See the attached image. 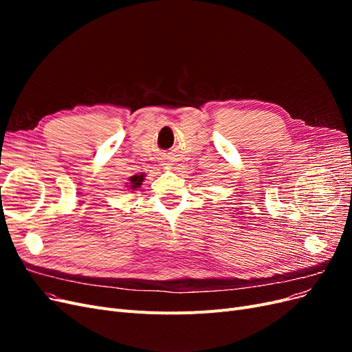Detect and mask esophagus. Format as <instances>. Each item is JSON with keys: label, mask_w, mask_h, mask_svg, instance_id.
<instances>
[{"label": "esophagus", "mask_w": 352, "mask_h": 352, "mask_svg": "<svg viewBox=\"0 0 352 352\" xmlns=\"http://www.w3.org/2000/svg\"><path fill=\"white\" fill-rule=\"evenodd\" d=\"M164 164H170V162H164Z\"/></svg>", "instance_id": "esophagus-1"}]
</instances>
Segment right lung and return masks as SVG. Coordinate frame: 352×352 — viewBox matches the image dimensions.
Returning a JSON list of instances; mask_svg holds the SVG:
<instances>
[{
	"instance_id": "obj_1",
	"label": "right lung",
	"mask_w": 352,
	"mask_h": 352,
	"mask_svg": "<svg viewBox=\"0 0 352 352\" xmlns=\"http://www.w3.org/2000/svg\"><path fill=\"white\" fill-rule=\"evenodd\" d=\"M144 173L142 175H133V176H131V182H129V188L131 189H138L140 188L141 185H142V182H144Z\"/></svg>"
}]
</instances>
